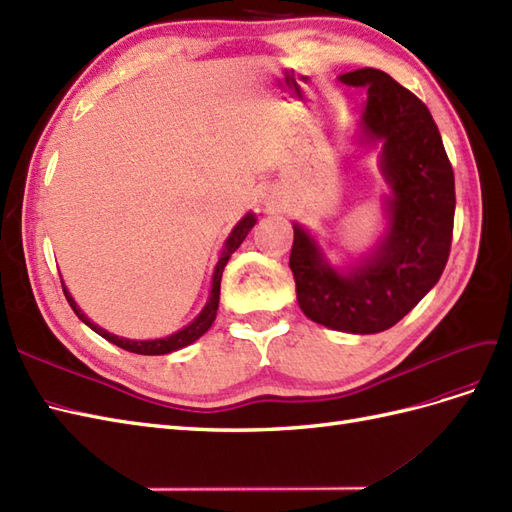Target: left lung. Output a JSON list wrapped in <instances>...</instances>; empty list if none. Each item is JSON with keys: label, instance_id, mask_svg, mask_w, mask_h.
Wrapping results in <instances>:
<instances>
[{"label": "left lung", "instance_id": "8db88e82", "mask_svg": "<svg viewBox=\"0 0 512 512\" xmlns=\"http://www.w3.org/2000/svg\"><path fill=\"white\" fill-rule=\"evenodd\" d=\"M368 88L363 134L383 140L381 168L393 196L378 251L342 274L294 227L290 268L298 305L313 322L344 333H381L422 300L448 264L454 229V170L422 99L378 69L339 77Z\"/></svg>", "mask_w": 512, "mask_h": 512}]
</instances>
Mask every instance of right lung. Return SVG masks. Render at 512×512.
Masks as SVG:
<instances>
[{
	"label": "right lung",
	"mask_w": 512,
	"mask_h": 512,
	"mask_svg": "<svg viewBox=\"0 0 512 512\" xmlns=\"http://www.w3.org/2000/svg\"><path fill=\"white\" fill-rule=\"evenodd\" d=\"M253 227H255V216L248 214V216H244V218L238 222V227H235V229L231 231L229 240L225 242V248H222V255H220L218 264H216L214 281H212V292H209V300H207L205 309L199 313V318H196L192 324L186 326V329H181V331H177L175 335H170V337L151 339V342H134V339L116 337V335H112V333H108V331L99 329L97 324L90 322V320L84 316V313H82L80 309H77L75 300L71 298V294L67 292V287H64V285H62V292H64V296H67L71 309L75 311V316L80 318L84 324H88L90 329H93L95 333H99L103 339H108V342H112L114 346H119V348L129 350V352H136V355H168V352L179 350V348H183V346H188V344L196 342V339H199L201 335L207 333L209 326H212V322L216 320L218 300H220V279H222V270H225L229 257H231L235 251H238L240 244L244 242V238L248 235V231H251Z\"/></svg>",
	"instance_id": "add662e5"
}]
</instances>
